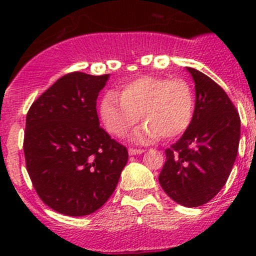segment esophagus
<instances>
[{"mask_svg": "<svg viewBox=\"0 0 256 256\" xmlns=\"http://www.w3.org/2000/svg\"><path fill=\"white\" fill-rule=\"evenodd\" d=\"M144 154V150L128 148V154H130V156H135V154Z\"/></svg>", "mask_w": 256, "mask_h": 256, "instance_id": "1", "label": "esophagus"}]
</instances>
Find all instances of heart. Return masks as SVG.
Segmentation results:
<instances>
[{
    "label": "heart",
    "mask_w": 256,
    "mask_h": 256,
    "mask_svg": "<svg viewBox=\"0 0 256 256\" xmlns=\"http://www.w3.org/2000/svg\"><path fill=\"white\" fill-rule=\"evenodd\" d=\"M194 100L190 85L180 79L142 76L124 85L121 96L108 92L100 105V115L110 132L124 138L136 124L146 121L135 131L132 141L144 144L160 136L182 135L192 122Z\"/></svg>",
    "instance_id": "heart-1"
}]
</instances>
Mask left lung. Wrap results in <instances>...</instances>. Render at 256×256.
<instances>
[{
  "instance_id": "obj_1",
  "label": "left lung",
  "mask_w": 256,
  "mask_h": 256,
  "mask_svg": "<svg viewBox=\"0 0 256 256\" xmlns=\"http://www.w3.org/2000/svg\"><path fill=\"white\" fill-rule=\"evenodd\" d=\"M194 82L192 122L166 150L160 184L184 207L206 204L224 187L238 154L240 118L223 89L197 69L187 68Z\"/></svg>"
}]
</instances>
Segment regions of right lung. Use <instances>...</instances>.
Segmentation results:
<instances>
[{
    "instance_id": "obj_1",
    "label": "right lung",
    "mask_w": 256,
    "mask_h": 256,
    "mask_svg": "<svg viewBox=\"0 0 256 256\" xmlns=\"http://www.w3.org/2000/svg\"><path fill=\"white\" fill-rule=\"evenodd\" d=\"M109 74L74 72L56 80L26 118V166L40 200L64 216L104 206L128 160V150L100 128L96 99Z\"/></svg>"
}]
</instances>
